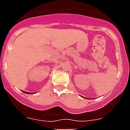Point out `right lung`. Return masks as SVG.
<instances>
[{
    "mask_svg": "<svg viewBox=\"0 0 130 130\" xmlns=\"http://www.w3.org/2000/svg\"><path fill=\"white\" fill-rule=\"evenodd\" d=\"M24 92H25V93H26V94H30V92H25V91H24ZM31 94H34V93H31Z\"/></svg>",
    "mask_w": 130,
    "mask_h": 130,
    "instance_id": "add662e5",
    "label": "right lung"
}]
</instances>
